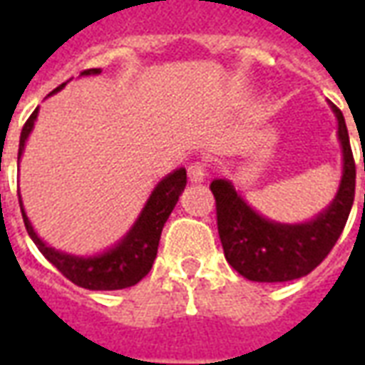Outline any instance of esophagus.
I'll return each instance as SVG.
<instances>
[{
    "label": "esophagus",
    "instance_id": "esophagus-1",
    "mask_svg": "<svg viewBox=\"0 0 365 365\" xmlns=\"http://www.w3.org/2000/svg\"><path fill=\"white\" fill-rule=\"evenodd\" d=\"M207 170L203 162H193L190 168H187V178H190L191 183H201L205 180Z\"/></svg>",
    "mask_w": 365,
    "mask_h": 365
}]
</instances>
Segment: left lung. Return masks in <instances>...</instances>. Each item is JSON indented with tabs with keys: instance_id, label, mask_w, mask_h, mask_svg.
<instances>
[{
	"instance_id": "left-lung-1",
	"label": "left lung",
	"mask_w": 365,
	"mask_h": 365,
	"mask_svg": "<svg viewBox=\"0 0 365 365\" xmlns=\"http://www.w3.org/2000/svg\"><path fill=\"white\" fill-rule=\"evenodd\" d=\"M330 109L338 120L342 178L330 205L311 221L295 225L269 221L246 203L232 182L215 180L211 183L225 258L250 282H291L311 274L344 230L356 191V164L344 115L334 103H330Z\"/></svg>"
}]
</instances>
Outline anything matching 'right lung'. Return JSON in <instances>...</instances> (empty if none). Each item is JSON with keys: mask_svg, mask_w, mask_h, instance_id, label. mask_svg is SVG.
Wrapping results in <instances>:
<instances>
[{"mask_svg": "<svg viewBox=\"0 0 365 365\" xmlns=\"http://www.w3.org/2000/svg\"><path fill=\"white\" fill-rule=\"evenodd\" d=\"M97 74H101V70L91 68V70H83L80 76ZM66 83L58 86L52 93L62 90ZM36 115H38V107L33 111V115L29 117L25 127L21 130L19 156H17L19 160L23 156V150H25L29 135L35 127ZM185 183H187L185 168H178L172 174L162 178L156 183V187L152 190L150 197L144 203L143 211L138 215L135 225L128 229L127 235L120 238L117 245L107 248L105 252L93 254V256H76V254L62 252V250H56V248L46 245L43 238L36 235L33 225L29 221L21 195L19 205L29 237L33 238V242L43 252L44 258L51 262L52 266L58 269L64 277H68L76 285L91 291L125 289V287L136 285L144 275L150 272L152 264L156 260V254H158L162 229H164L170 213L174 211L182 191L185 190Z\"/></svg>", "mask_w": 365, "mask_h": 365, "instance_id": "add662e5", "label": "right lung"}]
</instances>
